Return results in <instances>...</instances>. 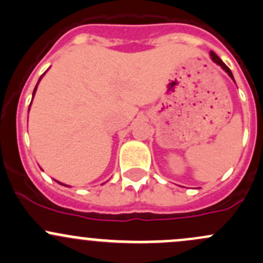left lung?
I'll return each mask as SVG.
<instances>
[{
  "label": "left lung",
  "instance_id": "obj_1",
  "mask_svg": "<svg viewBox=\"0 0 263 263\" xmlns=\"http://www.w3.org/2000/svg\"><path fill=\"white\" fill-rule=\"evenodd\" d=\"M210 57H212V59H213V61H214V62H215V63H216V64H219V66H220V67H221V68H223V69H224V71H226L227 73H228V74H229V77H231V78H232V80H233V81H234V77H233V74H232V71H231V69H229V68H228V67H227V66H226V63H224V62H223V61H221V59H220V58H219V57H218V55H216V54H215V53H214V51H210Z\"/></svg>",
  "mask_w": 263,
  "mask_h": 263
}]
</instances>
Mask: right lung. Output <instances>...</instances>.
<instances>
[{
    "label": "right lung",
    "mask_w": 263,
    "mask_h": 263,
    "mask_svg": "<svg viewBox=\"0 0 263 263\" xmlns=\"http://www.w3.org/2000/svg\"><path fill=\"white\" fill-rule=\"evenodd\" d=\"M42 77H43V76H42ZM42 77H40V78H42ZM39 81H40V80H39ZM36 87H37V85L35 86V88H34V92H32V97H34V95H35V91H36ZM57 182H58V181H57ZM58 183H61V182H58ZM61 185H63V183H61ZM64 186H67V185H64Z\"/></svg>",
    "instance_id": "obj_1"
}]
</instances>
